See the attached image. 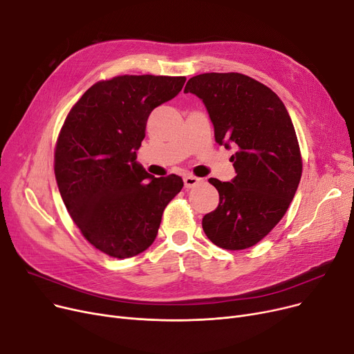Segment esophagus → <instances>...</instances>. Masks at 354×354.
<instances>
[{"label": "esophagus", "instance_id": "1", "mask_svg": "<svg viewBox=\"0 0 354 354\" xmlns=\"http://www.w3.org/2000/svg\"><path fill=\"white\" fill-rule=\"evenodd\" d=\"M201 182V178H196L194 175H187L183 178V183H185V188H194L195 185H198Z\"/></svg>", "mask_w": 354, "mask_h": 354}]
</instances>
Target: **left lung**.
<instances>
[{"label":"left lung","mask_w":354,"mask_h":354,"mask_svg":"<svg viewBox=\"0 0 354 354\" xmlns=\"http://www.w3.org/2000/svg\"><path fill=\"white\" fill-rule=\"evenodd\" d=\"M183 91L205 104L216 143L236 147V176L209 178L219 203L202 218L203 232L219 248H250L281 221L299 188L303 160L291 118L270 87L241 73L198 74Z\"/></svg>","instance_id":"left-lung-1"}]
</instances>
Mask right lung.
I'll return each mask as SVG.
<instances>
[{"instance_id": "1", "label": "right lung", "mask_w": 354, "mask_h": 354, "mask_svg": "<svg viewBox=\"0 0 354 354\" xmlns=\"http://www.w3.org/2000/svg\"><path fill=\"white\" fill-rule=\"evenodd\" d=\"M187 77L118 76L93 84L71 107L54 151L64 205L82 235L113 258L153 244L163 209L182 189L178 175L155 178L136 162L152 110Z\"/></svg>"}]
</instances>
